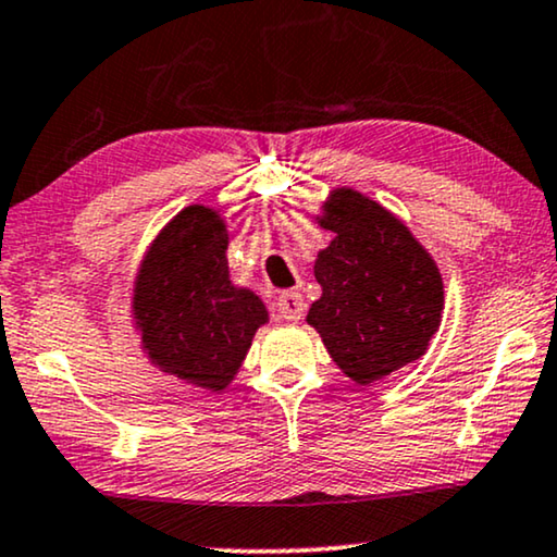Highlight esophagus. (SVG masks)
Instances as JSON below:
<instances>
[{
    "label": "esophagus",
    "mask_w": 557,
    "mask_h": 557,
    "mask_svg": "<svg viewBox=\"0 0 557 557\" xmlns=\"http://www.w3.org/2000/svg\"><path fill=\"white\" fill-rule=\"evenodd\" d=\"M306 313V302L300 293H283L277 298V318L285 323H298Z\"/></svg>",
    "instance_id": "34e87169"
}]
</instances>
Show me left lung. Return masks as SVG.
<instances>
[{
	"label": "left lung",
	"instance_id": "left-lung-1",
	"mask_svg": "<svg viewBox=\"0 0 557 557\" xmlns=\"http://www.w3.org/2000/svg\"><path fill=\"white\" fill-rule=\"evenodd\" d=\"M315 224L333 239L306 321L341 372L372 387L425 356L446 306L441 270L403 219L348 185L329 190Z\"/></svg>",
	"mask_w": 557,
	"mask_h": 557
}]
</instances>
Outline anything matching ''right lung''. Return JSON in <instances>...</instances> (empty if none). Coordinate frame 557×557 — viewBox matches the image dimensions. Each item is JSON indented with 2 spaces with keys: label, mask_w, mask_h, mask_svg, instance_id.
Instances as JSON below:
<instances>
[{
  "label": "right lung",
  "mask_w": 557,
  "mask_h": 557,
  "mask_svg": "<svg viewBox=\"0 0 557 557\" xmlns=\"http://www.w3.org/2000/svg\"><path fill=\"white\" fill-rule=\"evenodd\" d=\"M228 224L213 206L177 211L145 249L132 285V325L158 372L190 387L228 389L270 323V310L228 274Z\"/></svg>",
  "instance_id": "obj_1"
}]
</instances>
